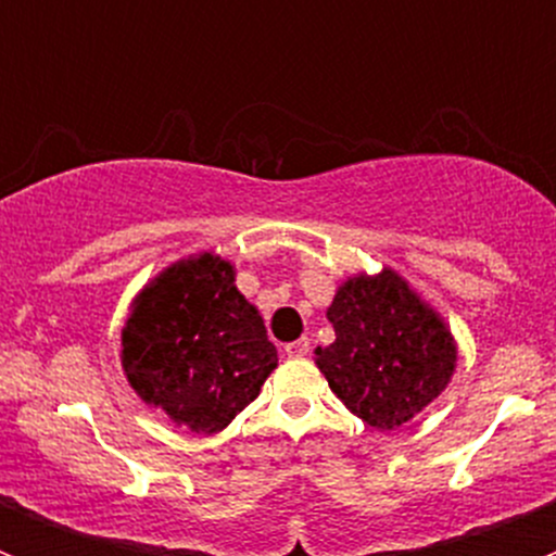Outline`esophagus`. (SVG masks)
Returning <instances> with one entry per match:
<instances>
[{
    "mask_svg": "<svg viewBox=\"0 0 556 556\" xmlns=\"http://www.w3.org/2000/svg\"><path fill=\"white\" fill-rule=\"evenodd\" d=\"M283 353H287L289 358H303L308 356V339H294V342H289L287 348H283Z\"/></svg>",
    "mask_w": 556,
    "mask_h": 556,
    "instance_id": "esophagus-1",
    "label": "esophagus"
}]
</instances>
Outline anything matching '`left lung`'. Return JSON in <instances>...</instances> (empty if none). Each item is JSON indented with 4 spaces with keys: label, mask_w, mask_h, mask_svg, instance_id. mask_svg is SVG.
I'll return each mask as SVG.
<instances>
[{
    "label": "left lung",
    "mask_w": 556,
    "mask_h": 556,
    "mask_svg": "<svg viewBox=\"0 0 556 556\" xmlns=\"http://www.w3.org/2000/svg\"><path fill=\"white\" fill-rule=\"evenodd\" d=\"M326 317L337 339L314 348V365L372 429L409 424L451 384L459 358L454 333L397 269L348 275Z\"/></svg>",
    "instance_id": "1"
}]
</instances>
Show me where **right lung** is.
I'll return each mask as SVG.
<instances>
[{
    "label": "right lung",
    "mask_w": 556,
    "mask_h": 556,
    "mask_svg": "<svg viewBox=\"0 0 556 556\" xmlns=\"http://www.w3.org/2000/svg\"><path fill=\"white\" fill-rule=\"evenodd\" d=\"M119 358L130 390L194 434L223 431L278 367L264 317L214 250L184 255L136 292Z\"/></svg>",
    "instance_id": "add662e5"
}]
</instances>
